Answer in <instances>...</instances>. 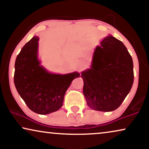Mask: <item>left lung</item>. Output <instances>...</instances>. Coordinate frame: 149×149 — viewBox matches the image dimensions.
<instances>
[{
	"mask_svg": "<svg viewBox=\"0 0 149 149\" xmlns=\"http://www.w3.org/2000/svg\"><path fill=\"white\" fill-rule=\"evenodd\" d=\"M133 60L121 40L110 35L93 52L91 68L83 71V94L95 111L110 112L120 107L134 83Z\"/></svg>",
	"mask_w": 149,
	"mask_h": 149,
	"instance_id": "obj_1",
	"label": "left lung"
}]
</instances>
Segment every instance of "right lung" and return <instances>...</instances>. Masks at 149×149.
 <instances>
[{
  "label": "right lung",
  "mask_w": 149,
  "mask_h": 149,
  "mask_svg": "<svg viewBox=\"0 0 149 149\" xmlns=\"http://www.w3.org/2000/svg\"><path fill=\"white\" fill-rule=\"evenodd\" d=\"M38 36H34L17 55L15 63L14 83L20 97L34 113L47 115L62 107L65 93L77 72L52 74L40 66L38 60Z\"/></svg>",
  "instance_id": "obj_1"
}]
</instances>
